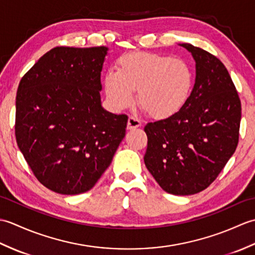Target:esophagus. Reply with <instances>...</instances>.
<instances>
[{
    "label": "esophagus",
    "mask_w": 255,
    "mask_h": 255,
    "mask_svg": "<svg viewBox=\"0 0 255 255\" xmlns=\"http://www.w3.org/2000/svg\"><path fill=\"white\" fill-rule=\"evenodd\" d=\"M140 126H141V122H140L137 117L130 116L128 118L127 128L129 129V130H133V129H137Z\"/></svg>",
    "instance_id": "34e87169"
}]
</instances>
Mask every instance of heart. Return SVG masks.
Masks as SVG:
<instances>
[{"label": "heart", "mask_w": 255, "mask_h": 255, "mask_svg": "<svg viewBox=\"0 0 255 255\" xmlns=\"http://www.w3.org/2000/svg\"><path fill=\"white\" fill-rule=\"evenodd\" d=\"M118 70L105 75L108 100L116 110L133 103L138 91L139 105L154 118L174 115L187 102L194 84V73L183 59L160 53L136 51L118 59Z\"/></svg>", "instance_id": "heart-1"}]
</instances>
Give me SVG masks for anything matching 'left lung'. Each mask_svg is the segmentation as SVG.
Instances as JSON below:
<instances>
[{
	"instance_id": "obj_1",
	"label": "left lung",
	"mask_w": 255,
	"mask_h": 255,
	"mask_svg": "<svg viewBox=\"0 0 255 255\" xmlns=\"http://www.w3.org/2000/svg\"><path fill=\"white\" fill-rule=\"evenodd\" d=\"M196 62L187 102L174 115L148 123L144 164L173 195H193L213 183L239 141L241 102L228 70L217 57L181 44Z\"/></svg>"
}]
</instances>
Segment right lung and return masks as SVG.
I'll use <instances>...</instances> for the list:
<instances>
[{
    "label": "right lung",
    "mask_w": 255,
    "mask_h": 255,
    "mask_svg": "<svg viewBox=\"0 0 255 255\" xmlns=\"http://www.w3.org/2000/svg\"><path fill=\"white\" fill-rule=\"evenodd\" d=\"M107 47H56L21 78L16 142L34 175L63 195L88 192L112 163L128 116L101 104Z\"/></svg>",
    "instance_id": "add662e5"
}]
</instances>
